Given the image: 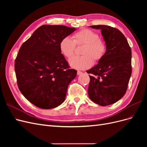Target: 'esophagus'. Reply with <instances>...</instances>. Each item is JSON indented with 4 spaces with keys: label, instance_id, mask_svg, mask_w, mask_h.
Segmentation results:
<instances>
[{
    "label": "esophagus",
    "instance_id": "1",
    "mask_svg": "<svg viewBox=\"0 0 147 147\" xmlns=\"http://www.w3.org/2000/svg\"><path fill=\"white\" fill-rule=\"evenodd\" d=\"M81 74H82V72H81V71L78 70V71H77V75H80Z\"/></svg>",
    "mask_w": 147,
    "mask_h": 147
}]
</instances>
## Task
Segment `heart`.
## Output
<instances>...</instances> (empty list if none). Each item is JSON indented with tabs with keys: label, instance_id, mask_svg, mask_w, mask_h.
Returning a JSON list of instances; mask_svg holds the SVG:
<instances>
[{
	"label": "heart",
	"instance_id": "b5f03b06",
	"mask_svg": "<svg viewBox=\"0 0 147 147\" xmlns=\"http://www.w3.org/2000/svg\"><path fill=\"white\" fill-rule=\"evenodd\" d=\"M65 37L59 43V50L67 58L74 53L75 45L84 44L81 50L83 55L74 56L69 60V64L76 69H85L94 62L100 61L104 57L107 46L104 41L99 38V34L90 29H84L74 33L72 37Z\"/></svg>",
	"mask_w": 147,
	"mask_h": 147
}]
</instances>
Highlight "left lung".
<instances>
[{
    "mask_svg": "<svg viewBox=\"0 0 147 147\" xmlns=\"http://www.w3.org/2000/svg\"><path fill=\"white\" fill-rule=\"evenodd\" d=\"M90 27L101 30L107 51L98 64L86 71L92 74L88 96L94 103L107 106L121 99L126 92L132 74L131 49L118 29L106 25Z\"/></svg>",
    "mask_w": 147,
    "mask_h": 147,
    "instance_id": "1",
    "label": "left lung"
}]
</instances>
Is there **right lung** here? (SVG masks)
<instances>
[{
  "label": "right lung",
  "instance_id": "1",
  "mask_svg": "<svg viewBox=\"0 0 147 147\" xmlns=\"http://www.w3.org/2000/svg\"><path fill=\"white\" fill-rule=\"evenodd\" d=\"M76 30L63 25H43L23 43L15 62L19 90L38 108L50 109L64 101L77 70L70 69L59 50L64 37Z\"/></svg>",
  "mask_w": 147,
  "mask_h": 147
}]
</instances>
